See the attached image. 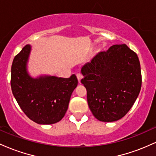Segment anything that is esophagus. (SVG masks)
<instances>
[{
  "instance_id": "34e87169",
  "label": "esophagus",
  "mask_w": 156,
  "mask_h": 156,
  "mask_svg": "<svg viewBox=\"0 0 156 156\" xmlns=\"http://www.w3.org/2000/svg\"><path fill=\"white\" fill-rule=\"evenodd\" d=\"M76 76H77V78H78V81L79 82L80 81V80L83 78V76H82V74H80V73H78V74L76 75Z\"/></svg>"
}]
</instances>
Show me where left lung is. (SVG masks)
<instances>
[{
    "mask_svg": "<svg viewBox=\"0 0 156 156\" xmlns=\"http://www.w3.org/2000/svg\"><path fill=\"white\" fill-rule=\"evenodd\" d=\"M80 82L94 117L114 122L127 114L138 98L141 73L138 55L126 44H114L82 67Z\"/></svg>",
    "mask_w": 156,
    "mask_h": 156,
    "instance_id": "obj_1",
    "label": "left lung"
}]
</instances>
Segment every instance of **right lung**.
Masks as SVG:
<instances>
[{"label":"right lung","instance_id":"1","mask_svg":"<svg viewBox=\"0 0 156 156\" xmlns=\"http://www.w3.org/2000/svg\"><path fill=\"white\" fill-rule=\"evenodd\" d=\"M31 46L27 44L14 58L11 71L12 93L23 112L32 121L42 125L56 123L65 115L78 79L75 75L69 78H32L26 71Z\"/></svg>","mask_w":156,"mask_h":156}]
</instances>
